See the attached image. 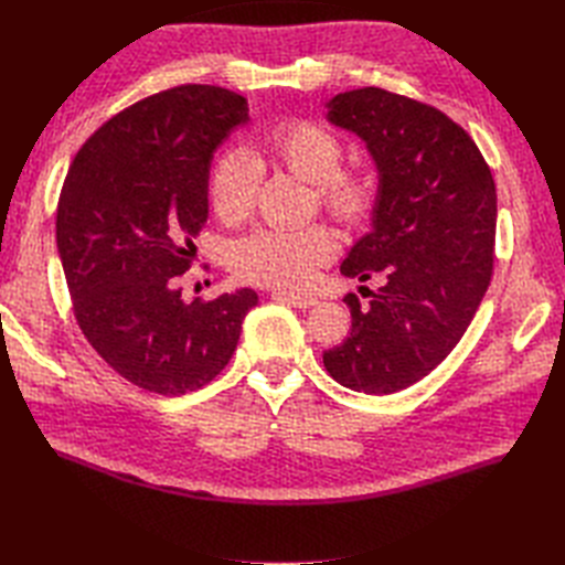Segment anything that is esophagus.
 Instances as JSON below:
<instances>
[{"instance_id": "obj_1", "label": "esophagus", "mask_w": 565, "mask_h": 565, "mask_svg": "<svg viewBox=\"0 0 565 565\" xmlns=\"http://www.w3.org/2000/svg\"><path fill=\"white\" fill-rule=\"evenodd\" d=\"M273 299L276 301H285L289 306H295V309H313L318 303L313 297H301V295H287V292H273Z\"/></svg>"}]
</instances>
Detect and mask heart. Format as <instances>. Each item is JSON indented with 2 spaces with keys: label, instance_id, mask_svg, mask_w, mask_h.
I'll list each match as a JSON object with an SVG mask.
<instances>
[{
  "label": "heart",
  "instance_id": "obj_1",
  "mask_svg": "<svg viewBox=\"0 0 565 565\" xmlns=\"http://www.w3.org/2000/svg\"><path fill=\"white\" fill-rule=\"evenodd\" d=\"M264 156L292 177L318 185L322 207L339 221L358 224L374 202V181L361 169L339 172V136L309 119H287L273 127L262 139ZM262 172L249 156L231 150L212 169L210 200L216 216L226 224H237L249 216ZM334 235L324 226L295 231L264 228L231 249V268L237 278L266 287H301L313 278L320 264L334 254Z\"/></svg>",
  "mask_w": 565,
  "mask_h": 565
}]
</instances>
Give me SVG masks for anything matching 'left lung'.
Instances as JSON below:
<instances>
[{"mask_svg": "<svg viewBox=\"0 0 565 565\" xmlns=\"http://www.w3.org/2000/svg\"><path fill=\"white\" fill-rule=\"evenodd\" d=\"M328 122L355 134L377 167L370 233L341 273L382 287L351 334L322 353L330 377L386 396L426 377L457 347L492 276L498 193L471 136L448 115L377 87L337 94Z\"/></svg>", "mask_w": 565, "mask_h": 565, "instance_id": "obj_1", "label": "left lung"}]
</instances>
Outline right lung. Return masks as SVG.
Here are the masks:
<instances>
[{"mask_svg": "<svg viewBox=\"0 0 565 565\" xmlns=\"http://www.w3.org/2000/svg\"><path fill=\"white\" fill-rule=\"evenodd\" d=\"M245 122L241 94L183 84L117 113L67 169L56 243L75 318L117 374L160 396L210 384L259 303L249 287L191 303L177 287L207 221L214 152Z\"/></svg>", "mask_w": 565, "mask_h": 565, "instance_id": "1", "label": "right lung"}]
</instances>
